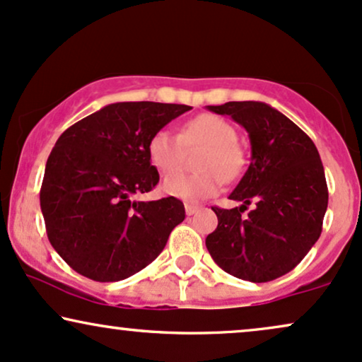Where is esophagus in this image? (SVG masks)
Returning <instances> with one entry per match:
<instances>
[{
    "instance_id": "34e87169",
    "label": "esophagus",
    "mask_w": 362,
    "mask_h": 362,
    "mask_svg": "<svg viewBox=\"0 0 362 362\" xmlns=\"http://www.w3.org/2000/svg\"><path fill=\"white\" fill-rule=\"evenodd\" d=\"M195 212H199V206H194V204H185V214L194 216Z\"/></svg>"
}]
</instances>
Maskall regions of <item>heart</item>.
I'll use <instances>...</instances> for the list:
<instances>
[{"mask_svg":"<svg viewBox=\"0 0 362 362\" xmlns=\"http://www.w3.org/2000/svg\"><path fill=\"white\" fill-rule=\"evenodd\" d=\"M204 147L198 159L203 172L172 174L183 164L185 149ZM148 158L165 177L162 190L170 197L187 202H197L212 197L221 190L223 180L233 182L241 175L246 165V155L238 143V132L224 117L200 115L187 121L180 134L170 129H158L148 141Z\"/></svg>","mask_w":362,"mask_h":362,"instance_id":"heart-1","label":"heart"}]
</instances>
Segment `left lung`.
I'll return each mask as SVG.
<instances>
[{
  "mask_svg": "<svg viewBox=\"0 0 362 362\" xmlns=\"http://www.w3.org/2000/svg\"><path fill=\"white\" fill-rule=\"evenodd\" d=\"M207 110L246 129L251 163L229 195L241 207H212L217 228L206 246L229 275L272 281L297 267L320 238L329 202L320 155L312 139L269 104L233 101ZM251 202L257 207L241 218Z\"/></svg>",
  "mask_w": 362,
  "mask_h": 362,
  "instance_id": "left-lung-1",
  "label": "left lung"
}]
</instances>
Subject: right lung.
<instances>
[{
    "label": "right lung",
    "instance_id": "add662e5",
    "mask_svg": "<svg viewBox=\"0 0 362 362\" xmlns=\"http://www.w3.org/2000/svg\"><path fill=\"white\" fill-rule=\"evenodd\" d=\"M192 107L115 103L65 129L47 160L40 207L60 258L94 281H119L153 261L185 219L175 197L133 200L158 184L148 141Z\"/></svg>",
    "mask_w": 362,
    "mask_h": 362
}]
</instances>
